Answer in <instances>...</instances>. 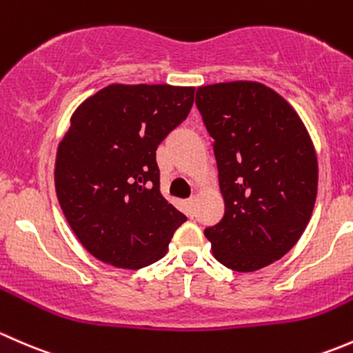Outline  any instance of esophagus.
<instances>
[{
    "label": "esophagus",
    "instance_id": "1",
    "mask_svg": "<svg viewBox=\"0 0 353 353\" xmlns=\"http://www.w3.org/2000/svg\"><path fill=\"white\" fill-rule=\"evenodd\" d=\"M185 205H187V210H188V216H192L194 214V205H195V199H188L187 202H185Z\"/></svg>",
    "mask_w": 353,
    "mask_h": 353
}]
</instances>
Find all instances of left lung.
Returning a JSON list of instances; mask_svg holds the SVG:
<instances>
[{"label": "left lung", "mask_w": 353, "mask_h": 353, "mask_svg": "<svg viewBox=\"0 0 353 353\" xmlns=\"http://www.w3.org/2000/svg\"><path fill=\"white\" fill-rule=\"evenodd\" d=\"M212 137L224 217L203 231L212 255L236 272L281 260L299 241L318 194V159L303 121L256 81L197 88Z\"/></svg>", "instance_id": "8db88e82"}]
</instances>
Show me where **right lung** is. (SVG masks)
Returning a JSON list of instances; mask_svg holds the SVG:
<instances>
[{"label":"right lung","instance_id":"add662e5","mask_svg":"<svg viewBox=\"0 0 353 353\" xmlns=\"http://www.w3.org/2000/svg\"><path fill=\"white\" fill-rule=\"evenodd\" d=\"M194 86L108 85L71 115L57 146V201L76 238L119 268L168 252L187 217L159 192L156 150L187 119Z\"/></svg>","mask_w":353,"mask_h":353}]
</instances>
